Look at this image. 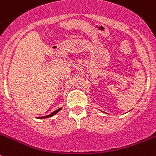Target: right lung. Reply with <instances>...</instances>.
Instances as JSON below:
<instances>
[{
  "label": "right lung",
  "mask_w": 156,
  "mask_h": 156,
  "mask_svg": "<svg viewBox=\"0 0 156 156\" xmlns=\"http://www.w3.org/2000/svg\"><path fill=\"white\" fill-rule=\"evenodd\" d=\"M62 108H59V109H58V110H55V111L54 112H52V113H50V114H49V115H47V116H40V117H38V118H47V117H51V116H54V115L55 114V113H58V111H59L60 110H61Z\"/></svg>",
  "instance_id": "right-lung-1"
}]
</instances>
